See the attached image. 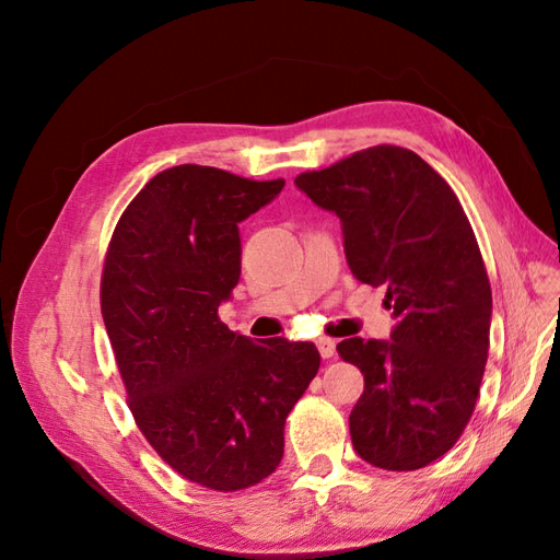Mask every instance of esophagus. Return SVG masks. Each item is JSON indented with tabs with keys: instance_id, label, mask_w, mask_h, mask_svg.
Returning <instances> with one entry per match:
<instances>
[{
	"instance_id": "esophagus-1",
	"label": "esophagus",
	"mask_w": 560,
	"mask_h": 560,
	"mask_svg": "<svg viewBox=\"0 0 560 560\" xmlns=\"http://www.w3.org/2000/svg\"><path fill=\"white\" fill-rule=\"evenodd\" d=\"M316 347H318V354H322L324 359H332V357H335V340H330V338H318V340H316Z\"/></svg>"
}]
</instances>
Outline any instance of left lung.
I'll return each mask as SVG.
<instances>
[{
    "label": "left lung",
    "instance_id": "8db88e82",
    "mask_svg": "<svg viewBox=\"0 0 560 560\" xmlns=\"http://www.w3.org/2000/svg\"><path fill=\"white\" fill-rule=\"evenodd\" d=\"M295 187L340 218L351 275L387 285L396 318L389 340L338 345L365 380L354 451L380 469H422L465 431L488 361L492 293L469 220L451 185L396 145L300 173Z\"/></svg>",
    "mask_w": 560,
    "mask_h": 560
}]
</instances>
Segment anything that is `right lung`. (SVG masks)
Wrapping results in <instances>:
<instances>
[{"instance_id": "right-lung-1", "label": "right lung", "mask_w": 560, "mask_h": 560, "mask_svg": "<svg viewBox=\"0 0 560 560\" xmlns=\"http://www.w3.org/2000/svg\"><path fill=\"white\" fill-rule=\"evenodd\" d=\"M285 180L173 166L138 191L107 248L101 307L129 408L164 462L203 488L260 483L314 380V342H253L218 318L242 277L238 222Z\"/></svg>"}]
</instances>
